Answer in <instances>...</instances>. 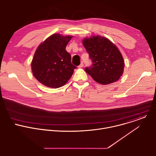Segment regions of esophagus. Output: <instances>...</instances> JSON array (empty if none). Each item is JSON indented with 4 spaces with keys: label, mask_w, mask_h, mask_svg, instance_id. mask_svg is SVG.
Instances as JSON below:
<instances>
[{
    "label": "esophagus",
    "mask_w": 156,
    "mask_h": 156,
    "mask_svg": "<svg viewBox=\"0 0 156 156\" xmlns=\"http://www.w3.org/2000/svg\"><path fill=\"white\" fill-rule=\"evenodd\" d=\"M83 66H84L83 63H81V64L78 66V68H82V67H83Z\"/></svg>",
    "instance_id": "1"
}]
</instances>
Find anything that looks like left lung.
<instances>
[{
    "label": "left lung",
    "instance_id": "1",
    "mask_svg": "<svg viewBox=\"0 0 156 156\" xmlns=\"http://www.w3.org/2000/svg\"><path fill=\"white\" fill-rule=\"evenodd\" d=\"M82 42L93 62L92 66L85 69L86 72L101 84L118 81L123 73L125 63L115 44L99 35L84 38Z\"/></svg>",
    "mask_w": 156,
    "mask_h": 156
}]
</instances>
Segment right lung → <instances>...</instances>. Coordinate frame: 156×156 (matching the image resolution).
Here are the masks:
<instances>
[{
  "label": "right lung",
  "instance_id": "right-lung-1",
  "mask_svg": "<svg viewBox=\"0 0 156 156\" xmlns=\"http://www.w3.org/2000/svg\"><path fill=\"white\" fill-rule=\"evenodd\" d=\"M73 36L54 34L41 43L31 62L34 76L43 85L58 88L65 85L76 66L71 62V55L65 50Z\"/></svg>",
  "mask_w": 156,
  "mask_h": 156
}]
</instances>
